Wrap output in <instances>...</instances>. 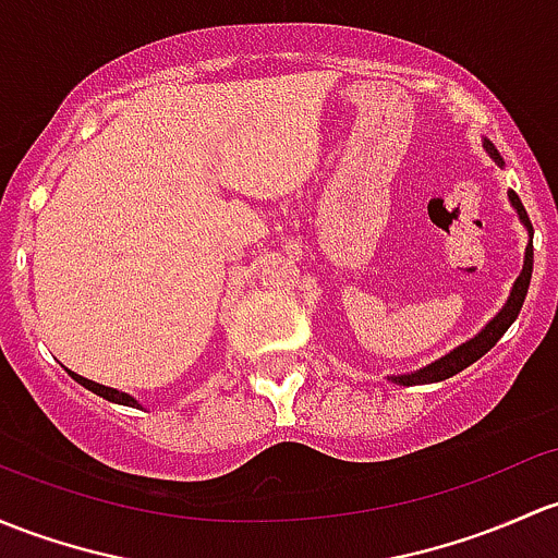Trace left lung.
Returning <instances> with one entry per match:
<instances>
[{
	"mask_svg": "<svg viewBox=\"0 0 558 558\" xmlns=\"http://www.w3.org/2000/svg\"><path fill=\"white\" fill-rule=\"evenodd\" d=\"M486 149H489V155L495 157V162H500V166H502V157L497 155V149H495V146L489 144V141H486ZM508 197H511L513 208L519 210V219L524 221L526 230L532 232V221H530V216H526V210H524V205H521L519 195H515V192L511 190V192H508ZM532 259H535V254H532V243H530V245H526L524 269H521L519 280H515V286H513V291H511V299H508V304H506V307L500 310V315H497V318L492 320V324L486 326L484 331H481L476 339H471V342L460 344V348H457L454 353L444 355L441 361L430 363V366L420 368V372H414V374H403V377H396V383H398V385L441 383V379L454 377V374H460L462 368H468V366H471V363H476L481 355L489 353V350L495 348L497 342H500L502 333L508 331V326H511L513 320L519 318V310H521V304H524L526 291H530V280H532Z\"/></svg>",
	"mask_w": 558,
	"mask_h": 558,
	"instance_id": "1",
	"label": "left lung"
}]
</instances>
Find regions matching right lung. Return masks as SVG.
<instances>
[{
    "instance_id": "obj_1",
    "label": "right lung",
    "mask_w": 558,
    "mask_h": 558,
    "mask_svg": "<svg viewBox=\"0 0 558 558\" xmlns=\"http://www.w3.org/2000/svg\"><path fill=\"white\" fill-rule=\"evenodd\" d=\"M69 374H72V377L77 379L82 387H87V390H93V392H96V396L107 398V401H111V403H122V407H136V401H133V398L128 396V392H120V390H114V387H104V385H98V383H90V379L80 377V374H74V372H69Z\"/></svg>"
}]
</instances>
